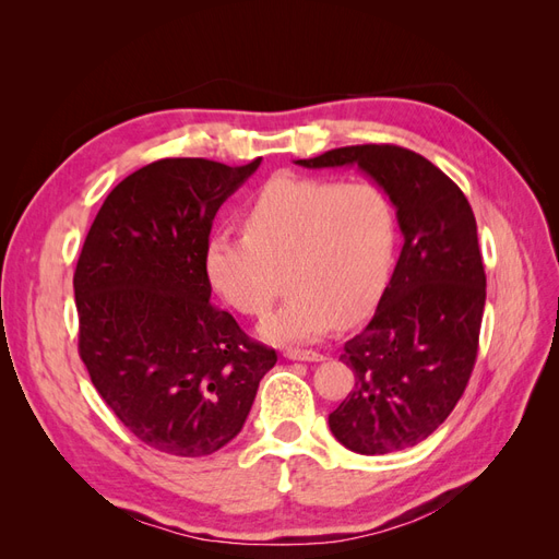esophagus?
Wrapping results in <instances>:
<instances>
[{
  "label": "esophagus",
  "instance_id": "esophagus-1",
  "mask_svg": "<svg viewBox=\"0 0 559 559\" xmlns=\"http://www.w3.org/2000/svg\"><path fill=\"white\" fill-rule=\"evenodd\" d=\"M284 357L289 361H324V354L319 352H302V349H286Z\"/></svg>",
  "mask_w": 559,
  "mask_h": 559
}]
</instances>
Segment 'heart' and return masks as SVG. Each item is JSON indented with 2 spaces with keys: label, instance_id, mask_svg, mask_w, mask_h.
Here are the masks:
<instances>
[{
  "label": "heart",
  "instance_id": "heart-1",
  "mask_svg": "<svg viewBox=\"0 0 559 559\" xmlns=\"http://www.w3.org/2000/svg\"><path fill=\"white\" fill-rule=\"evenodd\" d=\"M396 253V212L373 181L270 179L245 212V233H216L205 247L212 289L242 314L273 306L282 273L292 296L267 314V343L324 337L378 306Z\"/></svg>",
  "mask_w": 559,
  "mask_h": 559
}]
</instances>
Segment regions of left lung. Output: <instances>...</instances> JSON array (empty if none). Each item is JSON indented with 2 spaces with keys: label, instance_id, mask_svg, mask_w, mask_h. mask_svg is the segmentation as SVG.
Wrapping results in <instances>:
<instances>
[{
  "label": "left lung",
  "instance_id": "8db88e82",
  "mask_svg": "<svg viewBox=\"0 0 559 559\" xmlns=\"http://www.w3.org/2000/svg\"><path fill=\"white\" fill-rule=\"evenodd\" d=\"M296 165H357L396 210L403 247L394 275L368 326L345 343L354 389L329 427L359 454L413 448L448 419L476 364L485 310L476 216L460 186L401 146H343Z\"/></svg>",
  "mask_w": 559,
  "mask_h": 559
}]
</instances>
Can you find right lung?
Instances as JSON below:
<instances>
[{
	"label": "right lung",
	"instance_id": "add662e5",
	"mask_svg": "<svg viewBox=\"0 0 559 559\" xmlns=\"http://www.w3.org/2000/svg\"><path fill=\"white\" fill-rule=\"evenodd\" d=\"M163 158L107 195L74 273L79 354L132 436L205 456L245 427L277 354L214 308L205 247L218 207L259 170Z\"/></svg>",
	"mask_w": 559,
	"mask_h": 559
}]
</instances>
